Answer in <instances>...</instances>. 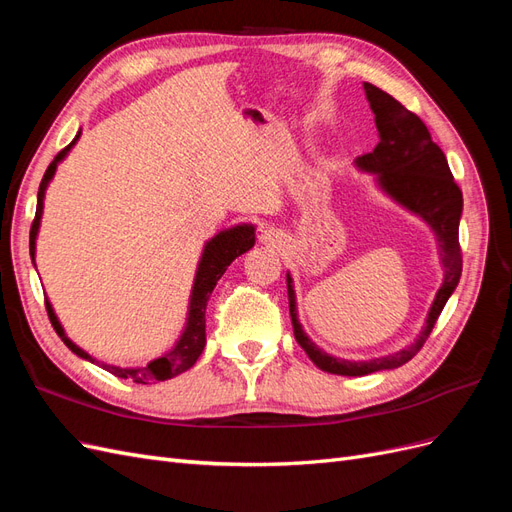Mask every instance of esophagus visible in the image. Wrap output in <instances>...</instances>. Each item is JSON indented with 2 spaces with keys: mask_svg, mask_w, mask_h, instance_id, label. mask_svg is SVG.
<instances>
[{
  "mask_svg": "<svg viewBox=\"0 0 512 512\" xmlns=\"http://www.w3.org/2000/svg\"><path fill=\"white\" fill-rule=\"evenodd\" d=\"M260 239H262V243H267V245H280L282 243V235L275 228H269V230L262 232Z\"/></svg>",
  "mask_w": 512,
  "mask_h": 512,
  "instance_id": "1",
  "label": "esophagus"
}]
</instances>
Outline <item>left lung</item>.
Instances as JSON below:
<instances>
[{"instance_id":"obj_1","label":"left lung","mask_w":512,"mask_h":512,"mask_svg":"<svg viewBox=\"0 0 512 512\" xmlns=\"http://www.w3.org/2000/svg\"><path fill=\"white\" fill-rule=\"evenodd\" d=\"M363 87L371 111L376 115L380 143L374 151L356 160V166L365 170V173H374L378 177V185L386 194L397 200L401 207L423 218L431 230L436 232L444 280L436 292V299L431 303L425 327L421 335L414 339V344L395 354L380 356V359L346 361L320 350L303 333L297 318V297H294L292 277L288 273L286 284L294 339H297L299 346L316 367L337 376H367L374 374V371L395 369L408 363L427 342L448 297L455 292L463 262L459 247V218L463 209V196L453 179L451 168H448L444 151L431 141V134L421 117L408 111L404 104L397 102L376 85L363 83Z\"/></svg>"}]
</instances>
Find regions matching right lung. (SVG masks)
<instances>
[{"mask_svg":"<svg viewBox=\"0 0 512 512\" xmlns=\"http://www.w3.org/2000/svg\"><path fill=\"white\" fill-rule=\"evenodd\" d=\"M81 132L74 136V141L66 147L61 149L55 160L46 168V173L40 181V190H38V205H36V218L32 224V230H29V254H32V260L36 256V237H38V228H40V218H42V207H44V192H46V185L53 179L57 164L68 156V151L72 149V145L79 141ZM256 241L254 235V226L252 224H241L235 228H228L222 230L220 235H215L203 250V256H200L198 262V269H196V280L192 286V297H190V312H188V324H185V329L179 337V342L175 344V348L162 354L160 359H153L151 363H147L145 367H115V365H106L96 361L94 356L87 354L83 348L76 346L74 342H70L68 335L61 329V324L53 312V307L49 301L46 303V312H49V320L53 324L55 333L61 337V342H64L76 356H81V359L89 361V363H96L102 369H106L108 374H113L117 378L123 380H134L136 384H149V382H160V380H168V378H175L183 371H188L196 361L200 352H203L205 344H207V335H205V309H207V301L211 297V292L218 284L220 277L224 275V271L228 269V265L237 256L245 254L247 250H252ZM36 265V262H34Z\"/></svg>","mask_w":512,"mask_h":512,"instance_id":"right-lung-1","label":"right lung"}]
</instances>
